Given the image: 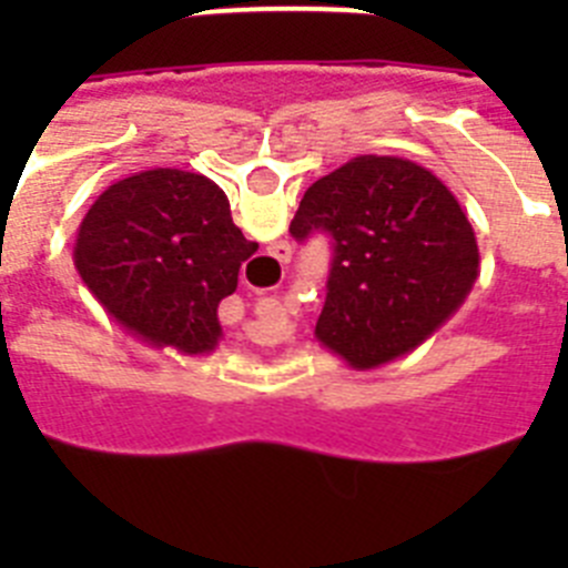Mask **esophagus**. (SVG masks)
Instances as JSON below:
<instances>
[{
  "label": "esophagus",
  "instance_id": "obj_1",
  "mask_svg": "<svg viewBox=\"0 0 568 568\" xmlns=\"http://www.w3.org/2000/svg\"><path fill=\"white\" fill-rule=\"evenodd\" d=\"M275 258L284 261V264H287V261H290V247H287V244H284V241H281V244H275Z\"/></svg>",
  "mask_w": 568,
  "mask_h": 568
}]
</instances>
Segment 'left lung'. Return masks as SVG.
<instances>
[{"mask_svg": "<svg viewBox=\"0 0 568 568\" xmlns=\"http://www.w3.org/2000/svg\"><path fill=\"white\" fill-rule=\"evenodd\" d=\"M290 233L329 235L315 338L355 369L413 353L458 313L480 273L475 230L453 190L398 155H358L318 179Z\"/></svg>", "mask_w": 568, "mask_h": 568, "instance_id": "left-lung-1", "label": "left lung"}]
</instances>
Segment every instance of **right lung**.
<instances>
[{
  "mask_svg": "<svg viewBox=\"0 0 568 568\" xmlns=\"http://www.w3.org/2000/svg\"><path fill=\"white\" fill-rule=\"evenodd\" d=\"M258 250L230 215L224 190L175 168L110 184L79 224L73 264L124 329L184 355L213 353L219 304Z\"/></svg>",
  "mask_w": 568,
  "mask_h": 568,
  "instance_id": "right-lung-1",
  "label": "right lung"
}]
</instances>
